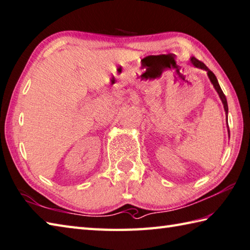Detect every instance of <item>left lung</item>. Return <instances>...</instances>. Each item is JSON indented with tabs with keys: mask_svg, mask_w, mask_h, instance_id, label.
Wrapping results in <instances>:
<instances>
[{
	"mask_svg": "<svg viewBox=\"0 0 250 250\" xmlns=\"http://www.w3.org/2000/svg\"><path fill=\"white\" fill-rule=\"evenodd\" d=\"M190 62H192V63H193V65H194L195 67L200 68V69H204V70H206V71L208 72V77H209V79H210V81H211V83L213 84L214 89L217 90L218 94H219V96H220V99H221V101H222V103H223L224 110H226V112L228 114V110H229V108H228L227 97H226V95H224V93L222 92L221 87H220L219 83H218V80H217V78H216V76H214V73H213L211 70H209V69H208V67H207L206 65H205V63H204L203 62L198 61L197 58L192 57V58H190ZM227 119H228V116H227Z\"/></svg>",
	"mask_w": 250,
	"mask_h": 250,
	"instance_id": "8db88e82",
	"label": "left lung"
}]
</instances>
